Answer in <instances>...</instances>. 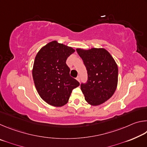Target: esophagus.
Wrapping results in <instances>:
<instances>
[{
	"label": "esophagus",
	"mask_w": 147,
	"mask_h": 147,
	"mask_svg": "<svg viewBox=\"0 0 147 147\" xmlns=\"http://www.w3.org/2000/svg\"><path fill=\"white\" fill-rule=\"evenodd\" d=\"M76 80H78V81L79 82H80V76H78L77 77V78H76Z\"/></svg>",
	"instance_id": "34e87169"
}]
</instances>
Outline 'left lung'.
Wrapping results in <instances>:
<instances>
[{"label":"left lung","mask_w":147,"mask_h":147,"mask_svg":"<svg viewBox=\"0 0 147 147\" xmlns=\"http://www.w3.org/2000/svg\"><path fill=\"white\" fill-rule=\"evenodd\" d=\"M88 71V80L81 84L87 102L91 106L103 104L112 96L117 87L118 67L115 59L104 48L76 49Z\"/></svg>","instance_id":"8db88e82"}]
</instances>
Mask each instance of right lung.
<instances>
[{
	"mask_svg": "<svg viewBox=\"0 0 147 147\" xmlns=\"http://www.w3.org/2000/svg\"><path fill=\"white\" fill-rule=\"evenodd\" d=\"M75 50L57 41L49 42L37 53L32 76L39 96L50 105L61 107L68 102L73 89L80 83L70 76L68 57Z\"/></svg>",
	"mask_w": 147,
	"mask_h": 147,
	"instance_id": "add662e5",
	"label": "right lung"
}]
</instances>
